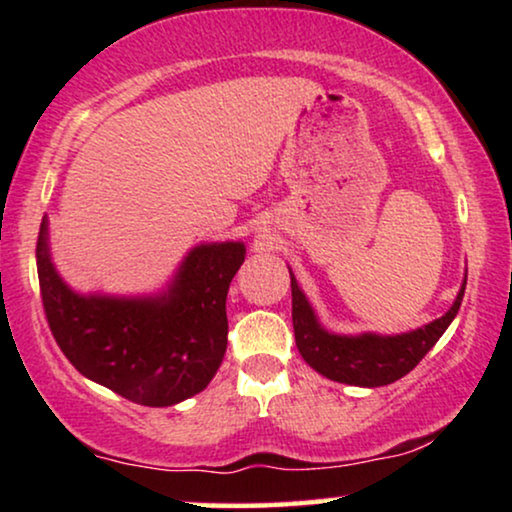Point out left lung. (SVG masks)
I'll return each instance as SVG.
<instances>
[{"label":"left lung","instance_id":"obj_1","mask_svg":"<svg viewBox=\"0 0 512 512\" xmlns=\"http://www.w3.org/2000/svg\"><path fill=\"white\" fill-rule=\"evenodd\" d=\"M291 275V300H293V333L296 347L307 366L333 382L352 384V387H384L408 375L426 352L436 345L440 335L447 331L452 319L457 317L461 300H464L466 279L454 298L450 310L443 317L422 328L396 335L359 333L345 335L333 333L321 326V321L310 305V300L300 289L296 277Z\"/></svg>","mask_w":512,"mask_h":512}]
</instances>
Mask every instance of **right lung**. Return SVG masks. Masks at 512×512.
<instances>
[{"label":"right lung","instance_id":"1","mask_svg":"<svg viewBox=\"0 0 512 512\" xmlns=\"http://www.w3.org/2000/svg\"><path fill=\"white\" fill-rule=\"evenodd\" d=\"M244 254V242H202L151 296L79 293L55 270L44 216L37 272L48 326L88 380L151 408L181 403L200 394L221 366L226 298Z\"/></svg>","mask_w":512,"mask_h":512}]
</instances>
